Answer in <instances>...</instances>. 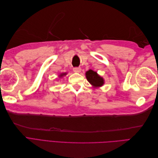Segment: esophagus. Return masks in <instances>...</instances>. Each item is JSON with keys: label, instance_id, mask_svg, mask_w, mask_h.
<instances>
[{"label": "esophagus", "instance_id": "obj_1", "mask_svg": "<svg viewBox=\"0 0 158 158\" xmlns=\"http://www.w3.org/2000/svg\"><path fill=\"white\" fill-rule=\"evenodd\" d=\"M73 70L74 73H80V72L81 71V68L80 67H74L73 69Z\"/></svg>", "mask_w": 158, "mask_h": 158}]
</instances>
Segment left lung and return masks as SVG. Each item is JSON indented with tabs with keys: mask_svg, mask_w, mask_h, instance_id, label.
I'll return each instance as SVG.
<instances>
[{
	"mask_svg": "<svg viewBox=\"0 0 158 158\" xmlns=\"http://www.w3.org/2000/svg\"><path fill=\"white\" fill-rule=\"evenodd\" d=\"M85 75H86V78L88 82L94 86L99 87L103 84V79L97 74L96 72L89 70L86 72Z\"/></svg>",
	"mask_w": 158,
	"mask_h": 158,
	"instance_id": "obj_1",
	"label": "left lung"
}]
</instances>
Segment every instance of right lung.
Segmentation results:
<instances>
[{
  "mask_svg": "<svg viewBox=\"0 0 158 158\" xmlns=\"http://www.w3.org/2000/svg\"><path fill=\"white\" fill-rule=\"evenodd\" d=\"M65 74H65V73H64V74H60V76H63V75H65Z\"/></svg>",
  "mask_w": 158,
  "mask_h": 158,
  "instance_id": "1",
  "label": "right lung"
}]
</instances>
